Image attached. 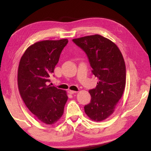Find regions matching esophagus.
Masks as SVG:
<instances>
[{"mask_svg": "<svg viewBox=\"0 0 151 151\" xmlns=\"http://www.w3.org/2000/svg\"><path fill=\"white\" fill-rule=\"evenodd\" d=\"M68 93H69V94H75V93H77V92L75 91L68 90Z\"/></svg>", "mask_w": 151, "mask_h": 151, "instance_id": "1", "label": "esophagus"}]
</instances>
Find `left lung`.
I'll return each mask as SVG.
<instances>
[{
    "label": "left lung",
    "mask_w": 151,
    "mask_h": 151,
    "mask_svg": "<svg viewBox=\"0 0 151 151\" xmlns=\"http://www.w3.org/2000/svg\"><path fill=\"white\" fill-rule=\"evenodd\" d=\"M73 41L88 56L93 75L99 79L95 88L89 91L91 103L85 105L86 115L102 121L113 113L126 85V66L118 47L111 40L94 35Z\"/></svg>",
    "instance_id": "8db88e82"
}]
</instances>
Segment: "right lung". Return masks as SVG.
<instances>
[{"instance_id": "right-lung-1", "label": "right lung", "mask_w": 151, "mask_h": 151, "mask_svg": "<svg viewBox=\"0 0 151 151\" xmlns=\"http://www.w3.org/2000/svg\"><path fill=\"white\" fill-rule=\"evenodd\" d=\"M68 40H46L27 48L20 58L17 81L20 96L38 120L54 124L62 117L68 100L66 91L47 85Z\"/></svg>"}]
</instances>
